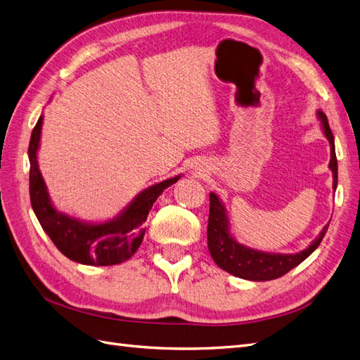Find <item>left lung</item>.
<instances>
[{
  "label": "left lung",
  "mask_w": 360,
  "mask_h": 360,
  "mask_svg": "<svg viewBox=\"0 0 360 360\" xmlns=\"http://www.w3.org/2000/svg\"><path fill=\"white\" fill-rule=\"evenodd\" d=\"M319 117L324 127V135L330 143V163L329 167L333 172V189L338 184V160L335 155V141L333 134L328 123V117L319 112ZM329 225L323 228L320 236L315 238L308 249L299 254H266L258 250L249 249L243 245H238L228 233V221L222 202L214 193H210V212L209 225H207V245H209L210 255L214 263L224 269L228 274L237 278L249 281H270L284 276L291 269L299 266L303 259H307L315 249L321 243L323 237L328 231Z\"/></svg>",
  "instance_id": "8db88e82"
}]
</instances>
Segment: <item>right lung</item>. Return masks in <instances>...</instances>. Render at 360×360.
<instances>
[{"mask_svg": "<svg viewBox=\"0 0 360 360\" xmlns=\"http://www.w3.org/2000/svg\"><path fill=\"white\" fill-rule=\"evenodd\" d=\"M43 117L32 129L30 158V198L32 210L43 230L61 254L86 266H114L132 257L143 243L146 219L159 195L180 177L168 179L141 192L115 221L90 225L82 224L53 209L37 165Z\"/></svg>", "mask_w": 360, "mask_h": 360, "instance_id": "obj_1", "label": "right lung"}]
</instances>
